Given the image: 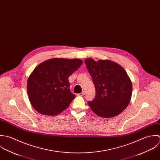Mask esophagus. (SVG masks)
Segmentation results:
<instances>
[{"label": "esophagus", "mask_w": 160, "mask_h": 160, "mask_svg": "<svg viewBox=\"0 0 160 160\" xmlns=\"http://www.w3.org/2000/svg\"><path fill=\"white\" fill-rule=\"evenodd\" d=\"M85 94V92H82L80 94H79V95H80V96H84Z\"/></svg>", "instance_id": "esophagus-1"}]
</instances>
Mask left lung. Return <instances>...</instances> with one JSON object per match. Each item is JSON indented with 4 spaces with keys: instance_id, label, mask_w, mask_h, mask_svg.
<instances>
[{
    "instance_id": "left-lung-1",
    "label": "left lung",
    "mask_w": 160,
    "mask_h": 160,
    "mask_svg": "<svg viewBox=\"0 0 160 160\" xmlns=\"http://www.w3.org/2000/svg\"><path fill=\"white\" fill-rule=\"evenodd\" d=\"M96 90V96L88 101L91 109L98 116L112 118L121 113L130 102L132 85L126 70L109 60L93 59L85 61Z\"/></svg>"
}]
</instances>
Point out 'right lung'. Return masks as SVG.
I'll list each match as a JSON object with an SVG mask.
<instances>
[{"label": "right lung", "mask_w": 160, "mask_h": 160, "mask_svg": "<svg viewBox=\"0 0 160 160\" xmlns=\"http://www.w3.org/2000/svg\"><path fill=\"white\" fill-rule=\"evenodd\" d=\"M78 59L54 58L38 65L27 81V92L34 109L44 115H56L75 98L68 77L81 66Z\"/></svg>", "instance_id": "add662e5"}]
</instances>
